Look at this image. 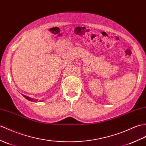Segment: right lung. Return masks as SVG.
<instances>
[{"instance_id":"obj_1","label":"right lung","mask_w":146,"mask_h":146,"mask_svg":"<svg viewBox=\"0 0 146 146\" xmlns=\"http://www.w3.org/2000/svg\"><path fill=\"white\" fill-rule=\"evenodd\" d=\"M22 95H23V96H24L27 100H29V101H33V102H36V101H37V100H36V99H33V98H30V97H29V96H27L24 95V94H22Z\"/></svg>"}]
</instances>
